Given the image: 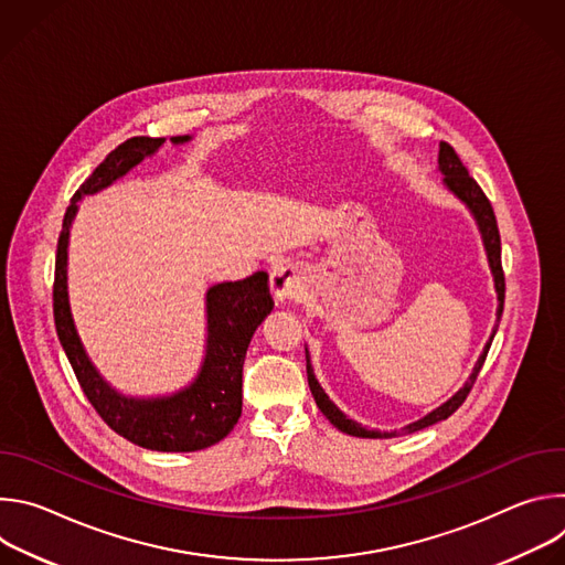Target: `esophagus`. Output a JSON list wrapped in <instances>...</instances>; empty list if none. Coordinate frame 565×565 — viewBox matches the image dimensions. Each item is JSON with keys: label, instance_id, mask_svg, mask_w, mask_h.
Segmentation results:
<instances>
[{"label": "esophagus", "instance_id": "1", "mask_svg": "<svg viewBox=\"0 0 565 565\" xmlns=\"http://www.w3.org/2000/svg\"><path fill=\"white\" fill-rule=\"evenodd\" d=\"M270 292L277 301L295 299L301 292V275L297 266L281 264L270 273Z\"/></svg>", "mask_w": 565, "mask_h": 565}]
</instances>
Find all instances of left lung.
Listing matches in <instances>:
<instances>
[{"mask_svg":"<svg viewBox=\"0 0 565 565\" xmlns=\"http://www.w3.org/2000/svg\"><path fill=\"white\" fill-rule=\"evenodd\" d=\"M438 172L445 177L443 179V185L471 212L476 225H478V232H480V238H482V246H486V255H488V262H490V270H492V277H494V290H497V299H499V308H497V324H494V331L486 344V349H482V353L478 355L473 369H471V375L467 377V382L447 399L443 402L440 407H436L434 412H429L427 416H423L420 420L402 427L399 431H377V429H366L362 427L360 423L351 420L347 414H342L338 409L335 402L327 395V391L321 388V384L317 382L315 377V371H312V364H310V355H308V349H306V373H308V386H310V393L317 402L319 412L324 414L333 427H338L340 431L349 434V436H355V438H393V436H399V434H414L418 429H425L429 425H436L440 420H447L460 405L465 402L467 393L471 391L480 369H482V362H486L488 358V351L492 347V340L497 335V329H499V321H501V315H503V301H505V277H503V266H501V234H499V225H497V216H494V210H492V203L488 201V196L482 194V190L478 188V183L469 177L467 168L460 163L458 153L454 151L451 145L447 142H440V151H438Z\"/></svg>","mask_w":565,"mask_h":565,"instance_id":"8db88e82","label":"left lung"}]
</instances>
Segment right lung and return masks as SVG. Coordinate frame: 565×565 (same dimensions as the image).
<instances>
[{"label":"right lung","mask_w":565,"mask_h":565,"mask_svg":"<svg viewBox=\"0 0 565 565\" xmlns=\"http://www.w3.org/2000/svg\"><path fill=\"white\" fill-rule=\"evenodd\" d=\"M170 140L183 145L192 136H172ZM163 142L166 138L149 136L125 140L73 194L57 238L53 317L60 344L79 386L118 436L151 451H199L223 440L238 423L246 351L255 331L275 306L268 290V275L255 273L241 281H223L207 288V338L201 369L188 386L170 395L134 397L114 388L100 375L79 340L68 303V234L77 214V201L114 185L147 156H153Z\"/></svg>","instance_id":"add662e5"}]
</instances>
